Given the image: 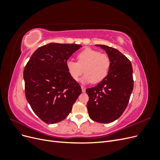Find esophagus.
Listing matches in <instances>:
<instances>
[{"label": "esophagus", "instance_id": "esophagus-1", "mask_svg": "<svg viewBox=\"0 0 160 160\" xmlns=\"http://www.w3.org/2000/svg\"><path fill=\"white\" fill-rule=\"evenodd\" d=\"M81 89H82V92H83V93H85V90H86V88H85V87L81 86Z\"/></svg>", "mask_w": 160, "mask_h": 160}]
</instances>
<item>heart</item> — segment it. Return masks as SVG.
<instances>
[{
  "instance_id": "heart-1",
  "label": "heart",
  "mask_w": 160,
  "mask_h": 160,
  "mask_svg": "<svg viewBox=\"0 0 160 160\" xmlns=\"http://www.w3.org/2000/svg\"><path fill=\"white\" fill-rule=\"evenodd\" d=\"M78 62L68 59L66 61L67 71L74 81H78L79 77L85 72L81 81L83 83H98L102 81L109 73L111 67L109 57L99 51L85 48L77 55Z\"/></svg>"
}]
</instances>
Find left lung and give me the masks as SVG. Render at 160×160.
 <instances>
[{
  "mask_svg": "<svg viewBox=\"0 0 160 160\" xmlns=\"http://www.w3.org/2000/svg\"><path fill=\"white\" fill-rule=\"evenodd\" d=\"M105 51L111 60L107 77L94 88L86 89L89 118L97 122L109 123L118 119L127 108L133 88L132 65L118 49L95 45Z\"/></svg>",
  "mask_w": 160,
  "mask_h": 160,
  "instance_id": "8db88e82",
  "label": "left lung"
}]
</instances>
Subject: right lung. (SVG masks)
I'll use <instances>...</instances> for the list:
<instances>
[{
    "mask_svg": "<svg viewBox=\"0 0 160 160\" xmlns=\"http://www.w3.org/2000/svg\"><path fill=\"white\" fill-rule=\"evenodd\" d=\"M81 45L51 42L37 49L24 69L25 95L42 121L54 124L65 119L81 93L66 61Z\"/></svg>",
    "mask_w": 160,
    "mask_h": 160,
    "instance_id": "add662e5",
    "label": "right lung"
}]
</instances>
